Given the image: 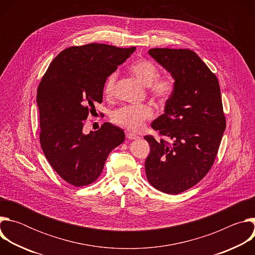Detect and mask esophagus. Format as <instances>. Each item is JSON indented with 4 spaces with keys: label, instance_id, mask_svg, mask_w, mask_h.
<instances>
[{
    "label": "esophagus",
    "instance_id": "1",
    "mask_svg": "<svg viewBox=\"0 0 255 255\" xmlns=\"http://www.w3.org/2000/svg\"><path fill=\"white\" fill-rule=\"evenodd\" d=\"M126 138L129 139V140H135V139H138L139 136L136 135V134H134V133L128 132V133H126Z\"/></svg>",
    "mask_w": 255,
    "mask_h": 255
}]
</instances>
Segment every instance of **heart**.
I'll return each mask as SVG.
<instances>
[{
    "instance_id": "1",
    "label": "heart",
    "mask_w": 255,
    "mask_h": 255,
    "mask_svg": "<svg viewBox=\"0 0 255 255\" xmlns=\"http://www.w3.org/2000/svg\"><path fill=\"white\" fill-rule=\"evenodd\" d=\"M131 74L144 86L148 87L150 95L164 102L171 97L175 90V80L170 75L159 76L158 67L151 61L140 59L132 63L129 67ZM117 82V74L113 72L109 76L104 85V93L107 97L111 98L115 94ZM153 110L149 105H126L112 114V120L115 124L131 131H137L143 123L152 118Z\"/></svg>"
}]
</instances>
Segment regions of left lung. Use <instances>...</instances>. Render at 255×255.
I'll list each match as a JSON object with an SVG mask.
<instances>
[{
  "label": "left lung",
  "instance_id": "obj_1",
  "mask_svg": "<svg viewBox=\"0 0 255 255\" xmlns=\"http://www.w3.org/2000/svg\"><path fill=\"white\" fill-rule=\"evenodd\" d=\"M148 53L174 78L175 90L151 124L172 142L144 137L150 145L145 172L156 190L176 195L197 185L214 163L226 128L221 92L194 51L152 48Z\"/></svg>",
  "mask_w": 255,
  "mask_h": 255
}]
</instances>
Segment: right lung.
Masks as SVG:
<instances>
[{"instance_id": "right-lung-1", "label": "right lung", "mask_w": 255, "mask_h": 255, "mask_svg": "<svg viewBox=\"0 0 255 255\" xmlns=\"http://www.w3.org/2000/svg\"><path fill=\"white\" fill-rule=\"evenodd\" d=\"M134 51L102 43L68 47L52 60L39 84L41 148L52 168L72 186L94 183L109 153L125 139L121 128L108 122L89 134L83 128L95 104L103 101L107 78Z\"/></svg>"}]
</instances>
